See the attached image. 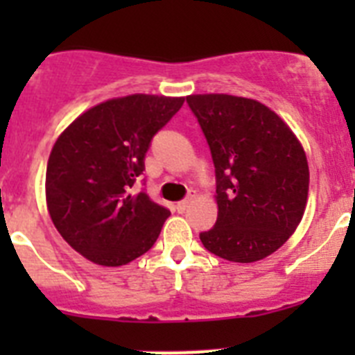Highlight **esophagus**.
Wrapping results in <instances>:
<instances>
[{"label":"esophagus","mask_w":355,"mask_h":355,"mask_svg":"<svg viewBox=\"0 0 355 355\" xmlns=\"http://www.w3.org/2000/svg\"><path fill=\"white\" fill-rule=\"evenodd\" d=\"M192 199H193L192 196H188L187 199L180 200V202H178V205H175V208H178V211H184V209L188 208V205H190V202H192Z\"/></svg>","instance_id":"obj_1"}]
</instances>
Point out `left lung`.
<instances>
[{"label":"left lung","instance_id":"8db88e82","mask_svg":"<svg viewBox=\"0 0 355 355\" xmlns=\"http://www.w3.org/2000/svg\"><path fill=\"white\" fill-rule=\"evenodd\" d=\"M215 165L218 216L200 233L211 254L234 263L270 256L293 234L306 209V153L261 103L227 94L188 96Z\"/></svg>","mask_w":355,"mask_h":355}]
</instances>
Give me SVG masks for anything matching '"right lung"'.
<instances>
[{
    "instance_id": "1",
    "label": "right lung",
    "mask_w": 355,
    "mask_h": 355,
    "mask_svg": "<svg viewBox=\"0 0 355 355\" xmlns=\"http://www.w3.org/2000/svg\"><path fill=\"white\" fill-rule=\"evenodd\" d=\"M183 97L110 99L72 122L53 146L46 172L51 220L69 245L90 261L121 266L140 258L171 215L146 190L133 193L146 171L150 140Z\"/></svg>"
}]
</instances>
